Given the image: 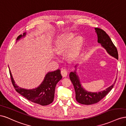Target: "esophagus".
Masks as SVG:
<instances>
[{
    "label": "esophagus",
    "instance_id": "34e87169",
    "mask_svg": "<svg viewBox=\"0 0 126 126\" xmlns=\"http://www.w3.org/2000/svg\"><path fill=\"white\" fill-rule=\"evenodd\" d=\"M61 74L63 77H65L68 75V70L66 68H63L61 70Z\"/></svg>",
    "mask_w": 126,
    "mask_h": 126
}]
</instances>
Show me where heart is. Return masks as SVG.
<instances>
[{
	"label": "heart",
	"instance_id": "obj_1",
	"mask_svg": "<svg viewBox=\"0 0 126 126\" xmlns=\"http://www.w3.org/2000/svg\"><path fill=\"white\" fill-rule=\"evenodd\" d=\"M75 38L73 33H66L60 36L56 43V49L59 52L65 51L68 49L67 55L71 58H74L79 54L82 44L80 37Z\"/></svg>",
	"mask_w": 126,
	"mask_h": 126
}]
</instances>
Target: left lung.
<instances>
[{"label":"left lung","instance_id":"8db88e82","mask_svg":"<svg viewBox=\"0 0 126 126\" xmlns=\"http://www.w3.org/2000/svg\"><path fill=\"white\" fill-rule=\"evenodd\" d=\"M94 29L97 34L98 43L101 45L109 55L118 59L117 49L109 36L104 30L99 28H95ZM69 77L74 87L76 100L80 104L88 105L96 104L100 101L112 89L116 81V79L113 84L107 88L105 90L99 93H91L88 92L83 88L80 82L78 76L75 71L70 72Z\"/></svg>","mask_w":126,"mask_h":126}]
</instances>
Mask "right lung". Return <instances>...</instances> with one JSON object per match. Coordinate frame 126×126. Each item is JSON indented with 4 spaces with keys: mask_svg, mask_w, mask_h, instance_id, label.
Here are the masks:
<instances>
[{
    "mask_svg": "<svg viewBox=\"0 0 126 126\" xmlns=\"http://www.w3.org/2000/svg\"><path fill=\"white\" fill-rule=\"evenodd\" d=\"M25 35V33H24L23 36L22 35L19 36L17 37V40ZM9 73L11 82L17 92L28 100L42 106L49 105L54 101L56 86L62 78L59 69L49 72L46 75L43 82L36 89L28 90L21 88L15 85L10 70Z\"/></svg>",
    "mask_w": 126,
    "mask_h": 126,
    "instance_id": "obj_1",
    "label": "right lung"
}]
</instances>
